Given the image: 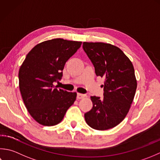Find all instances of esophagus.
I'll return each instance as SVG.
<instances>
[{"label":"esophagus","mask_w":160,"mask_h":160,"mask_svg":"<svg viewBox=\"0 0 160 160\" xmlns=\"http://www.w3.org/2000/svg\"><path fill=\"white\" fill-rule=\"evenodd\" d=\"M86 94H81V93H78L77 94V99H83L84 97H86Z\"/></svg>","instance_id":"34e87169"}]
</instances>
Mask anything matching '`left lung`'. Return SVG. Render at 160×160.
Returning <instances> with one entry per match:
<instances>
[{
    "label": "left lung",
    "mask_w": 160,
    "mask_h": 160,
    "mask_svg": "<svg viewBox=\"0 0 160 160\" xmlns=\"http://www.w3.org/2000/svg\"><path fill=\"white\" fill-rule=\"evenodd\" d=\"M83 48L92 62L97 76L105 78L103 97H90L92 108L85 113L88 125L105 130L121 123L134 99L137 80L132 62L115 45L83 42Z\"/></svg>",
    "instance_id": "1"
}]
</instances>
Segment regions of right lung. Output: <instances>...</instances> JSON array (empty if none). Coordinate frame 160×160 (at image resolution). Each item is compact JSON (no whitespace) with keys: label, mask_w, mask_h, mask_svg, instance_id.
Here are the masks:
<instances>
[{"label":"right lung","mask_w":160,"mask_h":160,"mask_svg":"<svg viewBox=\"0 0 160 160\" xmlns=\"http://www.w3.org/2000/svg\"><path fill=\"white\" fill-rule=\"evenodd\" d=\"M82 42L54 38L37 44L26 56L19 69V88L26 108L35 121L54 126L63 119L76 100L77 92L58 89L66 61Z\"/></svg>","instance_id":"1"}]
</instances>
